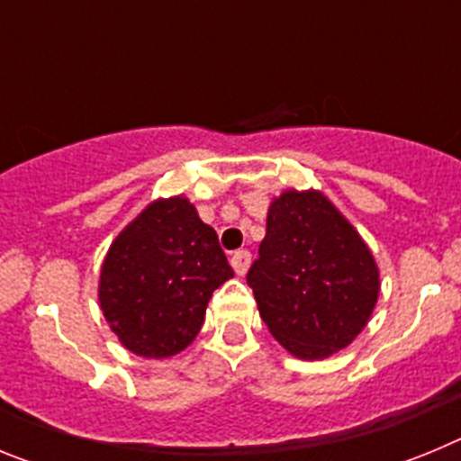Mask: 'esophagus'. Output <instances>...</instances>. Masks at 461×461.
Segmentation results:
<instances>
[{"instance_id": "34e87169", "label": "esophagus", "mask_w": 461, "mask_h": 461, "mask_svg": "<svg viewBox=\"0 0 461 461\" xmlns=\"http://www.w3.org/2000/svg\"><path fill=\"white\" fill-rule=\"evenodd\" d=\"M249 263H251V254L247 249L233 251V254H230V266H233V270L238 272L240 276L249 270Z\"/></svg>"}]
</instances>
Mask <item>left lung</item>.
I'll list each match as a JSON object with an SVG mask.
<instances>
[{
    "label": "left lung",
    "instance_id": "8db88e82",
    "mask_svg": "<svg viewBox=\"0 0 461 461\" xmlns=\"http://www.w3.org/2000/svg\"><path fill=\"white\" fill-rule=\"evenodd\" d=\"M260 319L288 353L323 360L351 344L378 300V267L356 228L321 191H286L267 212L249 267Z\"/></svg>",
    "mask_w": 461,
    "mask_h": 461
}]
</instances>
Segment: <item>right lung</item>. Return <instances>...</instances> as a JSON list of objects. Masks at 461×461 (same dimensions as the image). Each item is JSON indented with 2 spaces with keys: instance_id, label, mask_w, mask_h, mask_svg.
<instances>
[{
  "instance_id": "1",
  "label": "right lung",
  "mask_w": 461,
  "mask_h": 461,
  "mask_svg": "<svg viewBox=\"0 0 461 461\" xmlns=\"http://www.w3.org/2000/svg\"><path fill=\"white\" fill-rule=\"evenodd\" d=\"M233 276L214 228L186 198L148 205L110 244L99 303L131 353L170 357L201 332L212 293Z\"/></svg>"
}]
</instances>
